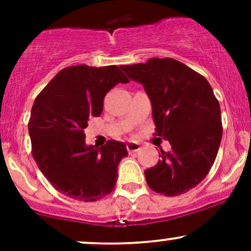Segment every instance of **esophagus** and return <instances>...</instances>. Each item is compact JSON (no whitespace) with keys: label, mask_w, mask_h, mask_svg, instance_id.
<instances>
[{"label":"esophagus","mask_w":251,"mask_h":251,"mask_svg":"<svg viewBox=\"0 0 251 251\" xmlns=\"http://www.w3.org/2000/svg\"><path fill=\"white\" fill-rule=\"evenodd\" d=\"M126 148H127V151L129 152V153H132V152H138L139 150H142V145H140L139 143L131 142L126 145Z\"/></svg>","instance_id":"esophagus-1"}]
</instances>
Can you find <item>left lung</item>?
<instances>
[{
    "mask_svg": "<svg viewBox=\"0 0 251 251\" xmlns=\"http://www.w3.org/2000/svg\"><path fill=\"white\" fill-rule=\"evenodd\" d=\"M142 83L152 103L155 134L168 139L171 151L145 170L153 191L174 197L201 183L214 165L223 134L220 102L203 75L171 57L122 66Z\"/></svg>",
    "mask_w": 251,
    "mask_h": 251,
    "instance_id": "1",
    "label": "left lung"
}]
</instances>
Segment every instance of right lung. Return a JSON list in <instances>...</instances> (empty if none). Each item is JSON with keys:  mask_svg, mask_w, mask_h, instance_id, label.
<instances>
[{"mask_svg": "<svg viewBox=\"0 0 251 251\" xmlns=\"http://www.w3.org/2000/svg\"><path fill=\"white\" fill-rule=\"evenodd\" d=\"M129 80L117 66H71L40 92L28 123L31 154L57 191L82 201H96L116 186L118 165L127 155L125 143L108 140L87 146L85 128L102 112L103 98Z\"/></svg>", "mask_w": 251, "mask_h": 251, "instance_id": "obj_1", "label": "right lung"}]
</instances>
